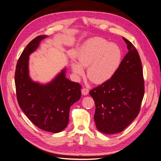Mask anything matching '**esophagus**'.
I'll return each mask as SVG.
<instances>
[{
	"instance_id": "34e87169",
	"label": "esophagus",
	"mask_w": 161,
	"mask_h": 161,
	"mask_svg": "<svg viewBox=\"0 0 161 161\" xmlns=\"http://www.w3.org/2000/svg\"><path fill=\"white\" fill-rule=\"evenodd\" d=\"M88 93H89V90L87 89V88H83L81 90V94L82 95L84 96H86L88 94Z\"/></svg>"
}]
</instances>
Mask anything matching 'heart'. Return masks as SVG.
I'll return each instance as SVG.
<instances>
[{
	"instance_id": "obj_1",
	"label": "heart",
	"mask_w": 161,
	"mask_h": 161,
	"mask_svg": "<svg viewBox=\"0 0 161 161\" xmlns=\"http://www.w3.org/2000/svg\"><path fill=\"white\" fill-rule=\"evenodd\" d=\"M77 62L72 61L71 67L77 79L84 75L87 67L88 78L100 84L110 80L120 67L122 52L119 47L106 39L96 37L83 45L77 54Z\"/></svg>"
}]
</instances>
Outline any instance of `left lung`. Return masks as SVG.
Instances as JSON below:
<instances>
[{
  "mask_svg": "<svg viewBox=\"0 0 161 161\" xmlns=\"http://www.w3.org/2000/svg\"><path fill=\"white\" fill-rule=\"evenodd\" d=\"M128 53L115 75L90 92L96 104L94 121L100 132H121L138 116L144 86L141 58L136 49L125 38Z\"/></svg>",
  "mask_w": 161,
  "mask_h": 161,
  "instance_id": "left-lung-1",
  "label": "left lung"
}]
</instances>
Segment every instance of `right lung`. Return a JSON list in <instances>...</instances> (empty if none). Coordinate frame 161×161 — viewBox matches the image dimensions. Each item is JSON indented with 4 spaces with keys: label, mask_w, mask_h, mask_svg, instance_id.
Masks as SVG:
<instances>
[{
    "label": "right lung",
    "mask_w": 161,
    "mask_h": 161,
    "mask_svg": "<svg viewBox=\"0 0 161 161\" xmlns=\"http://www.w3.org/2000/svg\"><path fill=\"white\" fill-rule=\"evenodd\" d=\"M46 37L39 35L26 47L17 62L14 82L19 105L25 115L40 129L58 133L69 123V108L80 99L81 86L66 78L65 67L47 84L31 78L29 55Z\"/></svg>",
    "instance_id": "right-lung-1"
}]
</instances>
